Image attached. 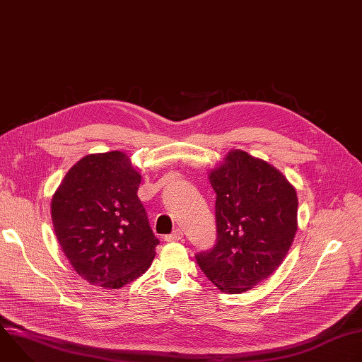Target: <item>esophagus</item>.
<instances>
[{
  "mask_svg": "<svg viewBox=\"0 0 362 362\" xmlns=\"http://www.w3.org/2000/svg\"><path fill=\"white\" fill-rule=\"evenodd\" d=\"M183 238V232L180 230V229H176V230H173L170 235H166L165 236V240L166 242H177V240H180Z\"/></svg>",
  "mask_w": 362,
  "mask_h": 362,
  "instance_id": "34e87169",
  "label": "esophagus"
}]
</instances>
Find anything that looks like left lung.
Wrapping results in <instances>:
<instances>
[{
  "label": "left lung",
  "mask_w": 362,
  "mask_h": 362,
  "mask_svg": "<svg viewBox=\"0 0 362 362\" xmlns=\"http://www.w3.org/2000/svg\"><path fill=\"white\" fill-rule=\"evenodd\" d=\"M208 177L216 192L218 243L196 261L221 292L240 293L284 262L298 230L296 190L275 166L239 148Z\"/></svg>",
  "instance_id": "left-lung-1"
}]
</instances>
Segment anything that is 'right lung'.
I'll list each match as a JSON object with an SVG mask.
<instances>
[{
  "label": "right lung",
  "instance_id": "right-lung-1",
  "mask_svg": "<svg viewBox=\"0 0 362 362\" xmlns=\"http://www.w3.org/2000/svg\"><path fill=\"white\" fill-rule=\"evenodd\" d=\"M140 173L126 153H93L64 176L51 199L57 240L88 284L119 289L144 274L156 256L137 189Z\"/></svg>",
  "mask_w": 362,
  "mask_h": 362
}]
</instances>
